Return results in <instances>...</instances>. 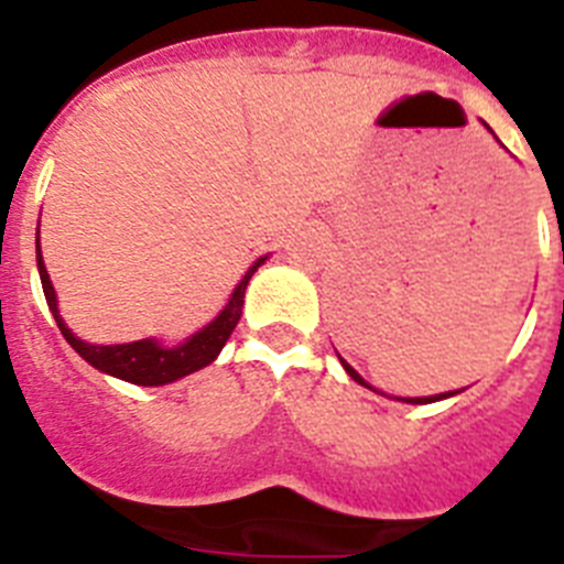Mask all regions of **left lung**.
Instances as JSON below:
<instances>
[{
  "label": "left lung",
  "mask_w": 564,
  "mask_h": 564,
  "mask_svg": "<svg viewBox=\"0 0 564 564\" xmlns=\"http://www.w3.org/2000/svg\"><path fill=\"white\" fill-rule=\"evenodd\" d=\"M340 364H343V369L349 371V377H351V380H357V383H360V386H366V389H371V386H369V383H366L364 377L357 375V371H355V369H351V366H349V364H346V360H340ZM452 394H457V391H448V394H440V398H409V400H405V403H434V400L452 398Z\"/></svg>",
  "instance_id": "1"
}]
</instances>
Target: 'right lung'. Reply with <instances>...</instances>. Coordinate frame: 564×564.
I'll return each instance as SVG.
<instances>
[{"label":"right lung","instance_id":"right-lung-1","mask_svg":"<svg viewBox=\"0 0 564 564\" xmlns=\"http://www.w3.org/2000/svg\"><path fill=\"white\" fill-rule=\"evenodd\" d=\"M263 261H267V258H261V261H254L252 267H249V272L241 278V283L235 286L232 297H229V303L224 306L221 315L215 317L209 326H204L198 335L178 343V346H173V349L161 346L159 340L119 343V346H93V343L78 340V337L65 326L62 315H58L56 292H53L51 275H47L45 263H42V249H36L39 278H42V289H45L47 306H51L53 317H56L58 323V332L65 335V340L70 343L78 355L85 357L87 364L96 366V369L105 371V375L121 377V380L135 386L173 383V380H178V377H187L193 375V371L213 364L215 357H218V351L224 349V343H227L229 335H232L235 326H238V321H241L243 292H247V283L249 278L254 275V269L261 267Z\"/></svg>","mask_w":564,"mask_h":564}]
</instances>
